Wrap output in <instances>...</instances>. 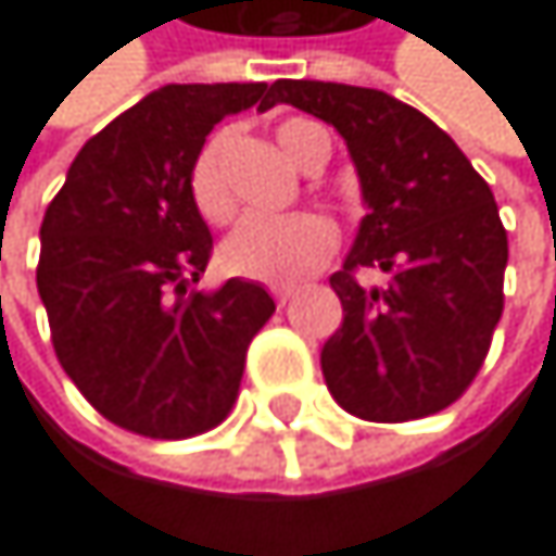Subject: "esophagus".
Instances as JSON below:
<instances>
[{
    "mask_svg": "<svg viewBox=\"0 0 556 556\" xmlns=\"http://www.w3.org/2000/svg\"><path fill=\"white\" fill-rule=\"evenodd\" d=\"M293 293H296L293 287H276V290H273V296H276V303H280V306H287V303L293 300Z\"/></svg>",
    "mask_w": 556,
    "mask_h": 556,
    "instance_id": "obj_1",
    "label": "esophagus"
}]
</instances>
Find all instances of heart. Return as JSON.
Instances as JSON below:
<instances>
[{
    "label": "heart",
    "mask_w": 556,
    "mask_h": 556,
    "mask_svg": "<svg viewBox=\"0 0 556 556\" xmlns=\"http://www.w3.org/2000/svg\"><path fill=\"white\" fill-rule=\"evenodd\" d=\"M316 123L290 119L280 126L283 153L303 169L309 160V132ZM223 149L226 132H216L189 173V197L210 223H226L237 210L223 179ZM337 250V226L324 213H290V216H250L229 232L219 247V260L232 276L256 280L266 287H293L316 273Z\"/></svg>",
    "instance_id": "obj_1"
}]
</instances>
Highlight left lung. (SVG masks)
Listing matches in <instances>:
<instances>
[{
  "label": "left lung",
  "mask_w": 556,
  "mask_h": 556,
  "mask_svg": "<svg viewBox=\"0 0 556 556\" xmlns=\"http://www.w3.org/2000/svg\"><path fill=\"white\" fill-rule=\"evenodd\" d=\"M273 102L330 123L359 176L367 216L330 287L343 324L319 367L359 420L430 417L470 387L504 313L507 232L490 186L460 146L414 105L380 89L276 79ZM377 265L387 288H359Z\"/></svg>",
  "instance_id": "8db88e82"
}]
</instances>
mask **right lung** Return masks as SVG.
<instances>
[{
    "instance_id": "right-lung-1",
    "label": "right lung",
    "mask_w": 556,
    "mask_h": 556,
    "mask_svg": "<svg viewBox=\"0 0 556 556\" xmlns=\"http://www.w3.org/2000/svg\"><path fill=\"white\" fill-rule=\"evenodd\" d=\"M266 83H169L99 129L46 210L36 287L62 370L123 430L182 440L237 403L273 296L232 276L200 290L213 237L189 197L210 129Z\"/></svg>"
}]
</instances>
